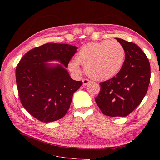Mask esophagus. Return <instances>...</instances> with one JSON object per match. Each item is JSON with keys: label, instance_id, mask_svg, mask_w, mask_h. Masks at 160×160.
Listing matches in <instances>:
<instances>
[{"label": "esophagus", "instance_id": "esophagus-1", "mask_svg": "<svg viewBox=\"0 0 160 160\" xmlns=\"http://www.w3.org/2000/svg\"><path fill=\"white\" fill-rule=\"evenodd\" d=\"M82 82H83V86H86L90 82V80H89L88 79L85 78V79L82 80Z\"/></svg>", "mask_w": 160, "mask_h": 160}]
</instances>
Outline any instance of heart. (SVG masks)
I'll use <instances>...</instances> for the list:
<instances>
[{"mask_svg": "<svg viewBox=\"0 0 160 160\" xmlns=\"http://www.w3.org/2000/svg\"><path fill=\"white\" fill-rule=\"evenodd\" d=\"M125 58L123 46L116 41L105 40L90 43L80 48L76 61L68 63V69L74 74L81 72L80 65H85L86 74L97 81H104L114 77L121 70Z\"/></svg>", "mask_w": 160, "mask_h": 160, "instance_id": "obj_1", "label": "heart"}]
</instances>
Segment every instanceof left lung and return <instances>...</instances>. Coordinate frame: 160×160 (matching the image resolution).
Segmentation results:
<instances>
[{
    "mask_svg": "<svg viewBox=\"0 0 160 160\" xmlns=\"http://www.w3.org/2000/svg\"><path fill=\"white\" fill-rule=\"evenodd\" d=\"M125 50L120 71L112 78L100 82L95 101L103 114L126 117L135 110L145 97L150 80V63L135 43L115 38Z\"/></svg>",
    "mask_w": 160,
    "mask_h": 160,
    "instance_id": "left-lung-1",
    "label": "left lung"
}]
</instances>
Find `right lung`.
<instances>
[{
    "mask_svg": "<svg viewBox=\"0 0 160 160\" xmlns=\"http://www.w3.org/2000/svg\"><path fill=\"white\" fill-rule=\"evenodd\" d=\"M78 47L48 43L32 49L17 66L15 75L23 107L45 122L60 119L69 109L73 93L82 85L66 68ZM58 61L60 64L48 63Z\"/></svg>",
    "mask_w": 160,
    "mask_h": 160,
    "instance_id": "1",
    "label": "right lung"
}]
</instances>
